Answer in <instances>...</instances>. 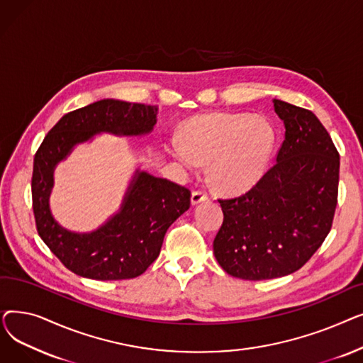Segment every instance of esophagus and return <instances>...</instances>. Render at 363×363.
I'll list each match as a JSON object with an SVG mask.
<instances>
[{"instance_id": "obj_1", "label": "esophagus", "mask_w": 363, "mask_h": 363, "mask_svg": "<svg viewBox=\"0 0 363 363\" xmlns=\"http://www.w3.org/2000/svg\"><path fill=\"white\" fill-rule=\"evenodd\" d=\"M208 200V194L206 191H200V189H196V191H193V196H191V203L193 204H199L201 201H206Z\"/></svg>"}]
</instances>
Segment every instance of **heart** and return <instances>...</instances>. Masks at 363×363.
<instances>
[{
    "label": "heart",
    "instance_id": "b5f03b06",
    "mask_svg": "<svg viewBox=\"0 0 363 363\" xmlns=\"http://www.w3.org/2000/svg\"><path fill=\"white\" fill-rule=\"evenodd\" d=\"M274 130L249 114H200L182 130V143L170 141V152L189 170L211 162L213 184L228 193L252 188L266 172L274 147Z\"/></svg>",
    "mask_w": 363,
    "mask_h": 363
}]
</instances>
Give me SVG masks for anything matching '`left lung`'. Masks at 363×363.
I'll use <instances>...</instances> for the list:
<instances>
[{
	"mask_svg": "<svg viewBox=\"0 0 363 363\" xmlns=\"http://www.w3.org/2000/svg\"><path fill=\"white\" fill-rule=\"evenodd\" d=\"M285 126L277 163L245 194L219 199L223 222L213 241L222 269L262 281L298 271L331 231L340 155L311 110L274 100Z\"/></svg>",
	"mask_w": 363,
	"mask_h": 363,
	"instance_id": "left-lung-1",
	"label": "left lung"
}]
</instances>
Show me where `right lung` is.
<instances>
[{
	"label": "right lung",
	"mask_w": 363,
	"mask_h": 363,
	"mask_svg": "<svg viewBox=\"0 0 363 363\" xmlns=\"http://www.w3.org/2000/svg\"><path fill=\"white\" fill-rule=\"evenodd\" d=\"M156 106L101 100L65 114L38 148L32 174L36 231L73 274L99 281L141 275L157 259L167 228L189 208L191 191L188 188L137 170L121 212L97 231L70 233L50 213L54 167L76 144L99 132L144 135L156 125Z\"/></svg>",
	"instance_id": "right-lung-1"
}]
</instances>
